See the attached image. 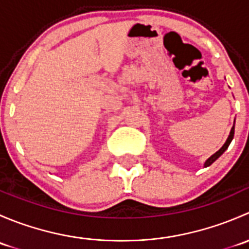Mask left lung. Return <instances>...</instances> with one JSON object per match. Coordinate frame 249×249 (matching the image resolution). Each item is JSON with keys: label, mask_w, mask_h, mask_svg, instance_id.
I'll list each match as a JSON object with an SVG mask.
<instances>
[{"label": "left lung", "mask_w": 249, "mask_h": 249, "mask_svg": "<svg viewBox=\"0 0 249 249\" xmlns=\"http://www.w3.org/2000/svg\"><path fill=\"white\" fill-rule=\"evenodd\" d=\"M233 134H235V123H233V125H232L231 130H230L229 136H228V139H227V141H225L224 144H223V147L220 148V149L218 150V152H215L214 154L211 155V157L208 158L207 160H206L205 164H203V167H207V166H210V165H212L213 162H214L215 160H217L218 158H219L220 155H222L223 153H224L225 150L228 149V147H229V144H230V143H231V141H232V139H233Z\"/></svg>", "instance_id": "left-lung-1"}]
</instances>
